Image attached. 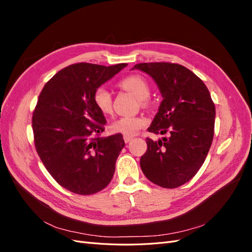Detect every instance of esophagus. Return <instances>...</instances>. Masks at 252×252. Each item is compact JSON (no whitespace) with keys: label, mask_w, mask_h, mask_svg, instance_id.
Here are the masks:
<instances>
[{"label":"esophagus","mask_w":252,"mask_h":252,"mask_svg":"<svg viewBox=\"0 0 252 252\" xmlns=\"http://www.w3.org/2000/svg\"><path fill=\"white\" fill-rule=\"evenodd\" d=\"M132 139H133L132 136H129V135H124V141H125V143H129V142H130Z\"/></svg>","instance_id":"1"}]
</instances>
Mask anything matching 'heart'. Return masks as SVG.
Listing matches in <instances>:
<instances>
[{
  "label": "heart",
  "instance_id": "obj_1",
  "mask_svg": "<svg viewBox=\"0 0 252 252\" xmlns=\"http://www.w3.org/2000/svg\"><path fill=\"white\" fill-rule=\"evenodd\" d=\"M120 86L134 94L140 100L143 106L148 104V97L151 93L149 82L140 74H130L120 81ZM94 103L97 110L104 116H108L112 112V95L105 86L97 87L94 93ZM146 124V121L142 117H121L110 125L111 131L124 135H134Z\"/></svg>",
  "mask_w": 252,
  "mask_h": 252
}]
</instances>
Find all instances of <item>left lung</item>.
I'll list each match as a JSON object with an SVG mask.
<instances>
[{"instance_id": "obj_1", "label": "left lung", "mask_w": 252, "mask_h": 252, "mask_svg": "<svg viewBox=\"0 0 252 252\" xmlns=\"http://www.w3.org/2000/svg\"><path fill=\"white\" fill-rule=\"evenodd\" d=\"M155 80L163 101L149 132L168 133L152 141L140 165L150 182L177 188L191 180L208 155L215 133L216 107L204 82L180 64L157 62L134 65Z\"/></svg>"}]
</instances>
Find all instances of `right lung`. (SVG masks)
<instances>
[{
    "label": "right lung",
    "instance_id": "1",
    "mask_svg": "<svg viewBox=\"0 0 252 252\" xmlns=\"http://www.w3.org/2000/svg\"><path fill=\"white\" fill-rule=\"evenodd\" d=\"M126 66L69 65L45 84L37 98L32 114L36 152L51 177L73 193H96L113 177L125 142L121 133L100 136L106 119L94 93Z\"/></svg>",
    "mask_w": 252,
    "mask_h": 252
}]
</instances>
